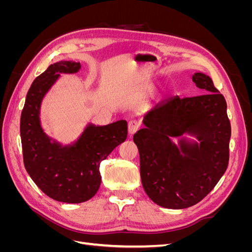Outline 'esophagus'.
<instances>
[{"label":"esophagus","instance_id":"obj_1","mask_svg":"<svg viewBox=\"0 0 252 252\" xmlns=\"http://www.w3.org/2000/svg\"><path fill=\"white\" fill-rule=\"evenodd\" d=\"M140 128V123L138 121L135 120H131L130 122L128 123V133L129 135H133L136 131H138V129Z\"/></svg>","mask_w":252,"mask_h":252}]
</instances>
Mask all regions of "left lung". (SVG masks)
<instances>
[{"label": "left lung", "instance_id": "left-lung-1", "mask_svg": "<svg viewBox=\"0 0 252 252\" xmlns=\"http://www.w3.org/2000/svg\"><path fill=\"white\" fill-rule=\"evenodd\" d=\"M192 81L205 94L157 104L144 114L145 127L133 135L145 192L168 209H184L202 201L229 161L231 127L225 97L209 75L195 72Z\"/></svg>", "mask_w": 252, "mask_h": 252}]
</instances>
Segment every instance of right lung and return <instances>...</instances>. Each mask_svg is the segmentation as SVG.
<instances>
[{"instance_id": "obj_1", "label": "right lung", "mask_w": 252, "mask_h": 252, "mask_svg": "<svg viewBox=\"0 0 252 252\" xmlns=\"http://www.w3.org/2000/svg\"><path fill=\"white\" fill-rule=\"evenodd\" d=\"M81 64L61 61L51 64L30 86L21 114L23 158L30 178L51 199L78 204L90 200L101 186L100 164L127 138V122L108 125L88 123L77 140L63 145L41 124L45 95L61 74L79 72Z\"/></svg>"}]
</instances>
